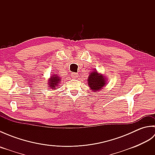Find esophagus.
<instances>
[{
	"mask_svg": "<svg viewBox=\"0 0 155 155\" xmlns=\"http://www.w3.org/2000/svg\"><path fill=\"white\" fill-rule=\"evenodd\" d=\"M78 77V74L77 73V72H72L71 73V77L74 78H77Z\"/></svg>",
	"mask_w": 155,
	"mask_h": 155,
	"instance_id": "1",
	"label": "esophagus"
}]
</instances>
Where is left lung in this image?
Here are the masks:
<instances>
[{
  "instance_id": "left-lung-1",
  "label": "left lung",
  "mask_w": 155,
  "mask_h": 155,
  "mask_svg": "<svg viewBox=\"0 0 155 155\" xmlns=\"http://www.w3.org/2000/svg\"><path fill=\"white\" fill-rule=\"evenodd\" d=\"M106 81L103 75L98 74L97 71H93L88 78V84L90 88L94 91H99L105 85Z\"/></svg>"
}]
</instances>
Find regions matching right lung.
Masks as SVG:
<instances>
[{"mask_svg":"<svg viewBox=\"0 0 155 155\" xmlns=\"http://www.w3.org/2000/svg\"><path fill=\"white\" fill-rule=\"evenodd\" d=\"M61 78H59L58 76H53V77H51V79L49 80V83H48V85H50V87L51 88H55V87H57V85H58V84L60 82Z\"/></svg>","mask_w":155,"mask_h":155,"instance_id":"obj_1","label":"right lung"}]
</instances>
